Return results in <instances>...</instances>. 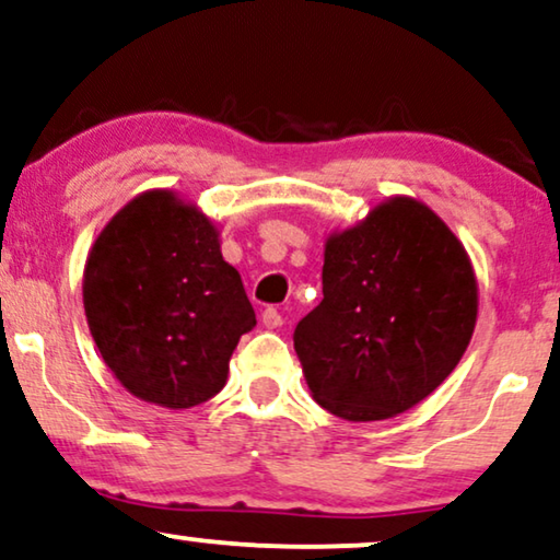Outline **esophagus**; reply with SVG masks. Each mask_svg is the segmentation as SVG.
<instances>
[{"label": "esophagus", "mask_w": 560, "mask_h": 560, "mask_svg": "<svg viewBox=\"0 0 560 560\" xmlns=\"http://www.w3.org/2000/svg\"><path fill=\"white\" fill-rule=\"evenodd\" d=\"M281 323H284V317H281L279 310L276 307L264 310V325L268 327V330H276V327H281Z\"/></svg>", "instance_id": "esophagus-1"}]
</instances>
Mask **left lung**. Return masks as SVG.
Masks as SVG:
<instances>
[{
  "mask_svg": "<svg viewBox=\"0 0 560 560\" xmlns=\"http://www.w3.org/2000/svg\"><path fill=\"white\" fill-rule=\"evenodd\" d=\"M476 307L458 237L430 207L389 199L325 245L323 302L294 330L312 397L350 422L405 412L458 366Z\"/></svg>",
  "mask_w": 560,
  "mask_h": 560,
  "instance_id": "obj_1",
  "label": "left lung"
}]
</instances>
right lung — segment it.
Segmentation results:
<instances>
[{
	"mask_svg": "<svg viewBox=\"0 0 560 560\" xmlns=\"http://www.w3.org/2000/svg\"><path fill=\"white\" fill-rule=\"evenodd\" d=\"M84 310L117 382L168 409L212 399L237 340L256 325L212 220L166 189L140 194L96 237Z\"/></svg>",
	"mask_w": 560,
	"mask_h": 560,
	"instance_id": "obj_1",
	"label": "right lung"
}]
</instances>
